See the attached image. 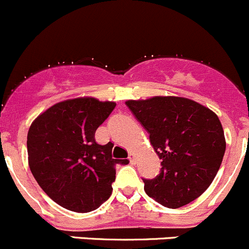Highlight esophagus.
<instances>
[{
	"mask_svg": "<svg viewBox=\"0 0 249 249\" xmlns=\"http://www.w3.org/2000/svg\"><path fill=\"white\" fill-rule=\"evenodd\" d=\"M129 161H130V163H132V164L136 163V155L133 153H131L129 155Z\"/></svg>",
	"mask_w": 249,
	"mask_h": 249,
	"instance_id": "34e87169",
	"label": "esophagus"
}]
</instances>
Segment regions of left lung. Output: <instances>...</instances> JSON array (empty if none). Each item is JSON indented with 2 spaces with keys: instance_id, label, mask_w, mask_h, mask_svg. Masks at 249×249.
<instances>
[{
  "instance_id": "obj_1",
  "label": "left lung",
  "mask_w": 249,
  "mask_h": 249,
  "mask_svg": "<svg viewBox=\"0 0 249 249\" xmlns=\"http://www.w3.org/2000/svg\"><path fill=\"white\" fill-rule=\"evenodd\" d=\"M125 104L149 132L162 160L158 177L143 179L146 195L169 209L197 199L213 181L226 151L217 114L181 96H153Z\"/></svg>"
}]
</instances>
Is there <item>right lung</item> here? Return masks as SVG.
<instances>
[{
  "label": "right lung",
  "instance_id": "obj_1",
  "mask_svg": "<svg viewBox=\"0 0 249 249\" xmlns=\"http://www.w3.org/2000/svg\"><path fill=\"white\" fill-rule=\"evenodd\" d=\"M116 103L90 96L54 104L39 114L27 133L28 166L54 203L75 213L98 209L112 193L116 166L113 143L100 145L95 131Z\"/></svg>",
  "mask_w": 249,
  "mask_h": 249
}]
</instances>
